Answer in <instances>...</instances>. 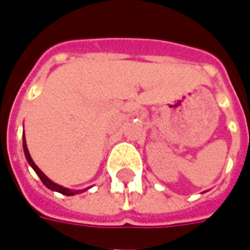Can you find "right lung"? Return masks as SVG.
Returning a JSON list of instances; mask_svg holds the SVG:
<instances>
[{
    "instance_id": "right-lung-1",
    "label": "right lung",
    "mask_w": 250,
    "mask_h": 250,
    "mask_svg": "<svg viewBox=\"0 0 250 250\" xmlns=\"http://www.w3.org/2000/svg\"><path fill=\"white\" fill-rule=\"evenodd\" d=\"M22 145H23V152H25V156H26V160H28V163L30 164V167L34 169V172L37 173L38 177L41 178V181H42V184L45 185L46 188H49V189H52V190H56V192H60L62 193V194H65V196H74V194H77V193L83 192V190H70V189H66V188H62L61 185H57V184H54L53 181H50L45 174H43L40 169H38V167L34 164V161L32 160V157H30V154H29V150H28V146H26V141H25V136H23V140H22Z\"/></svg>"
}]
</instances>
